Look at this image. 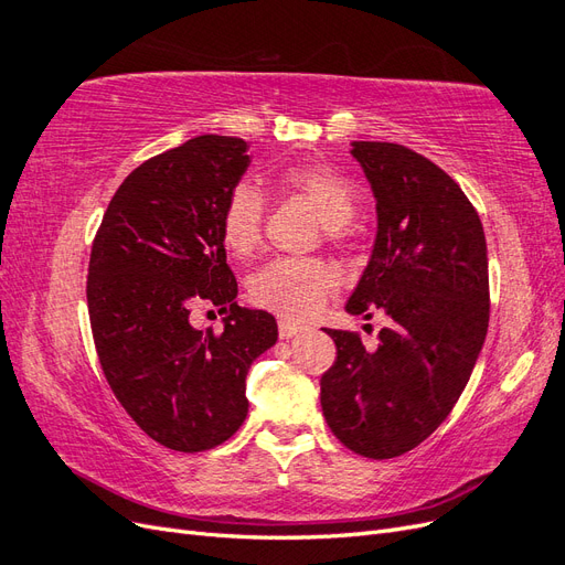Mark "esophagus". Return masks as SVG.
<instances>
[{
    "label": "esophagus",
    "mask_w": 565,
    "mask_h": 565,
    "mask_svg": "<svg viewBox=\"0 0 565 565\" xmlns=\"http://www.w3.org/2000/svg\"><path fill=\"white\" fill-rule=\"evenodd\" d=\"M301 330H303L301 324H297V322H292V320H287V318H280V320H278V334H280V339H292V337H297Z\"/></svg>",
    "instance_id": "obj_1"
}]
</instances>
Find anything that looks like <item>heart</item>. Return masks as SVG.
Here are the masks:
<instances>
[{
	"mask_svg": "<svg viewBox=\"0 0 565 565\" xmlns=\"http://www.w3.org/2000/svg\"><path fill=\"white\" fill-rule=\"evenodd\" d=\"M278 185L313 204L324 221L328 241H341L347 235V224L358 212V191L334 167L322 162L289 164L278 172ZM264 214V195L252 183H237L226 198L221 212V243L237 259H247L262 247ZM337 285L339 273L328 262L280 256L256 270L247 289L256 306L287 318H309Z\"/></svg>",
	"mask_w": 565,
	"mask_h": 565,
	"instance_id": "1",
	"label": "heart"
}]
</instances>
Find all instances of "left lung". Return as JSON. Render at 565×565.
I'll list each match as a JSON object with an SVG mask.
<instances>
[{"label":"left lung","instance_id":"8db88e82","mask_svg":"<svg viewBox=\"0 0 565 565\" xmlns=\"http://www.w3.org/2000/svg\"><path fill=\"white\" fill-rule=\"evenodd\" d=\"M377 198V241L347 311L391 318L365 349L358 332L324 330L337 347L320 377L332 434L355 455L391 459L417 448L450 415L488 332V249L473 204L419 152L355 141Z\"/></svg>","mask_w":565,"mask_h":565}]
</instances>
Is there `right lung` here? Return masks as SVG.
<instances>
[{"label": "right lung", "instance_id": "add662e5", "mask_svg": "<svg viewBox=\"0 0 565 565\" xmlns=\"http://www.w3.org/2000/svg\"><path fill=\"white\" fill-rule=\"evenodd\" d=\"M249 167L237 136L204 134L146 160L117 188L96 231L87 303L100 367L127 415L160 446L202 452L247 417L245 377L276 344L266 311L237 306L221 212ZM200 300L225 332L195 331Z\"/></svg>", "mask_w": 565, "mask_h": 565}]
</instances>
